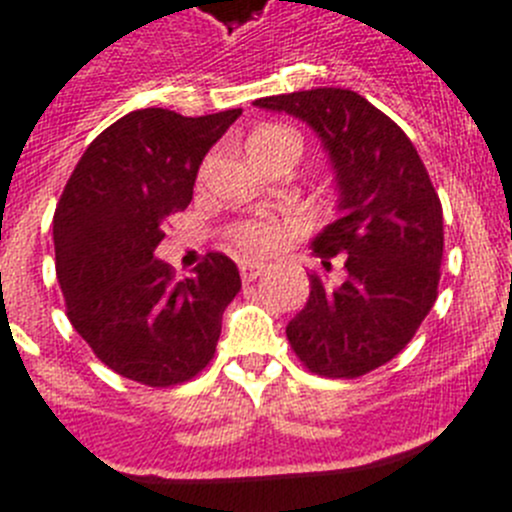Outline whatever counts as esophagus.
I'll list each match as a JSON object with an SVG mask.
<instances>
[{
  "instance_id": "esophagus-1",
  "label": "esophagus",
  "mask_w": 512,
  "mask_h": 512,
  "mask_svg": "<svg viewBox=\"0 0 512 512\" xmlns=\"http://www.w3.org/2000/svg\"><path fill=\"white\" fill-rule=\"evenodd\" d=\"M238 269H241L243 282H253V279H259L261 274H264L266 266L259 264V261H241V264H238Z\"/></svg>"
}]
</instances>
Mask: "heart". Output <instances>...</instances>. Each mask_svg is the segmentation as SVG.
Here are the masks:
<instances>
[{
  "label": "heart",
  "mask_w": 512,
  "mask_h": 512,
  "mask_svg": "<svg viewBox=\"0 0 512 512\" xmlns=\"http://www.w3.org/2000/svg\"><path fill=\"white\" fill-rule=\"evenodd\" d=\"M274 138H289L297 140L295 133H289L284 128H264L248 140L251 143H259V140H274ZM292 235V225L282 223V220H271V217H259V220H246V223H238L230 230V243L238 253L243 256H266V253H274L277 248H282L287 243V238Z\"/></svg>",
  "instance_id": "1"
}]
</instances>
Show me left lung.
Returning a JSON list of instances; mask_svg holds the SVG:
<instances>
[{"instance_id": "1", "label": "left lung", "mask_w": 512, "mask_h": 512, "mask_svg": "<svg viewBox=\"0 0 512 512\" xmlns=\"http://www.w3.org/2000/svg\"><path fill=\"white\" fill-rule=\"evenodd\" d=\"M312 128L336 174L338 220L312 238L325 271L287 325L302 364L354 379L395 359L438 297L443 210L418 151L397 122L351 89H310L256 99Z\"/></svg>"}]
</instances>
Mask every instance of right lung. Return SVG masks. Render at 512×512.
I'll use <instances>...</instances> for the list:
<instances>
[{"label": "right lung", "mask_w": 512, "mask_h": 512, "mask_svg": "<svg viewBox=\"0 0 512 512\" xmlns=\"http://www.w3.org/2000/svg\"><path fill=\"white\" fill-rule=\"evenodd\" d=\"M241 110L184 117L135 110L92 140L53 215L56 274L71 325L120 377L171 387L215 356L241 274L207 253L174 279L156 259L166 217L192 202L202 158Z\"/></svg>", "instance_id": "obj_1"}]
</instances>
